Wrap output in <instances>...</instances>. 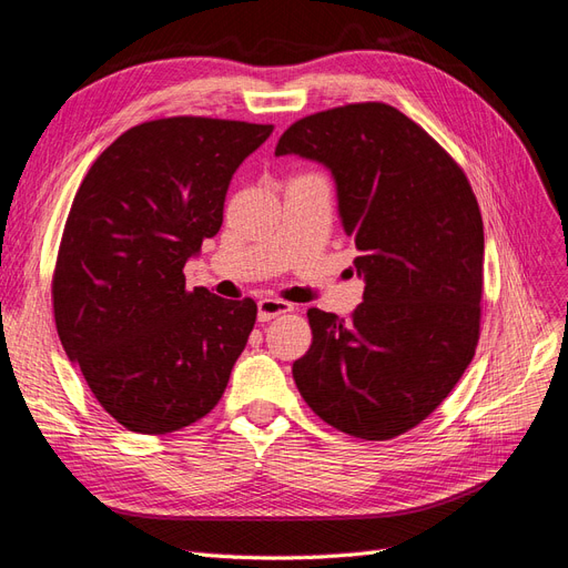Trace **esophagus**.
Instances as JSON below:
<instances>
[{
    "label": "esophagus",
    "instance_id": "obj_1",
    "mask_svg": "<svg viewBox=\"0 0 568 568\" xmlns=\"http://www.w3.org/2000/svg\"><path fill=\"white\" fill-rule=\"evenodd\" d=\"M291 311H294V303H286L282 298H263V301H257V320H261V322H270V320L280 317V315H286Z\"/></svg>",
    "mask_w": 568,
    "mask_h": 568
}]
</instances>
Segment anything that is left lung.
I'll use <instances>...</instances> for the list:
<instances>
[{
  "label": "left lung",
  "mask_w": 568,
  "mask_h": 568,
  "mask_svg": "<svg viewBox=\"0 0 568 568\" xmlns=\"http://www.w3.org/2000/svg\"><path fill=\"white\" fill-rule=\"evenodd\" d=\"M277 156L332 170L365 294L348 320L307 311L313 343L294 363L303 400L338 432L388 440L448 398L476 353L484 220L459 163L382 101L296 120Z\"/></svg>",
  "instance_id": "1"
}]
</instances>
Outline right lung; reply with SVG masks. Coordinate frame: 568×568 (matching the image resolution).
<instances>
[{"instance_id":"1","label":"right lung","mask_w":568,"mask_h":568,"mask_svg":"<svg viewBox=\"0 0 568 568\" xmlns=\"http://www.w3.org/2000/svg\"><path fill=\"white\" fill-rule=\"evenodd\" d=\"M274 125L203 115L134 125L99 153L51 277L61 346L128 432L199 422L227 388L257 305L196 286L184 263L220 232L232 175Z\"/></svg>"}]
</instances>
